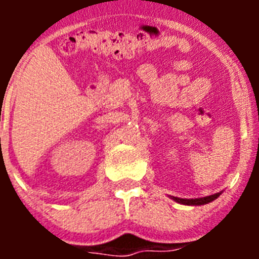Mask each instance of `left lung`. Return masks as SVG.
Here are the masks:
<instances>
[{
    "mask_svg": "<svg viewBox=\"0 0 259 259\" xmlns=\"http://www.w3.org/2000/svg\"><path fill=\"white\" fill-rule=\"evenodd\" d=\"M219 196H221V193L211 194V196H207V197H201V198H189V200H187V198L172 197V200H174V201H176V202L183 203V205H193V206H196V205H205V203L211 202V201L217 200V198H218Z\"/></svg>",
    "mask_w": 259,
    "mask_h": 259,
    "instance_id": "obj_1",
    "label": "left lung"
}]
</instances>
